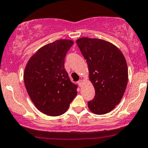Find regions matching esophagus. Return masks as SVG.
<instances>
[{
	"mask_svg": "<svg viewBox=\"0 0 148 148\" xmlns=\"http://www.w3.org/2000/svg\"><path fill=\"white\" fill-rule=\"evenodd\" d=\"M77 84H79V86H80V87H81V86H82V81L81 79H80V80H79V81L77 82Z\"/></svg>",
	"mask_w": 148,
	"mask_h": 148,
	"instance_id": "1",
	"label": "esophagus"
}]
</instances>
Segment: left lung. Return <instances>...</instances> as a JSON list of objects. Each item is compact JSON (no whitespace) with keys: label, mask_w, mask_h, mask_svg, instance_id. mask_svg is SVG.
Returning <instances> with one entry per match:
<instances>
[{"label":"left lung","mask_w":148,"mask_h":148,"mask_svg":"<svg viewBox=\"0 0 148 148\" xmlns=\"http://www.w3.org/2000/svg\"><path fill=\"white\" fill-rule=\"evenodd\" d=\"M86 60L94 98L88 102L92 113L107 114L122 99L128 81V69L122 52L113 43L100 39L82 37L76 41Z\"/></svg>","instance_id":"obj_1"}]
</instances>
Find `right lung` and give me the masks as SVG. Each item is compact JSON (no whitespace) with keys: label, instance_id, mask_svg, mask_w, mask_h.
I'll return each instance as SVG.
<instances>
[{"label":"right lung","instance_id":"add662e5","mask_svg":"<svg viewBox=\"0 0 148 148\" xmlns=\"http://www.w3.org/2000/svg\"><path fill=\"white\" fill-rule=\"evenodd\" d=\"M73 44L59 39L39 48L26 64L23 79L27 94L36 109L50 116L65 113L77 94L64 68V58Z\"/></svg>","mask_w":148,"mask_h":148}]
</instances>
